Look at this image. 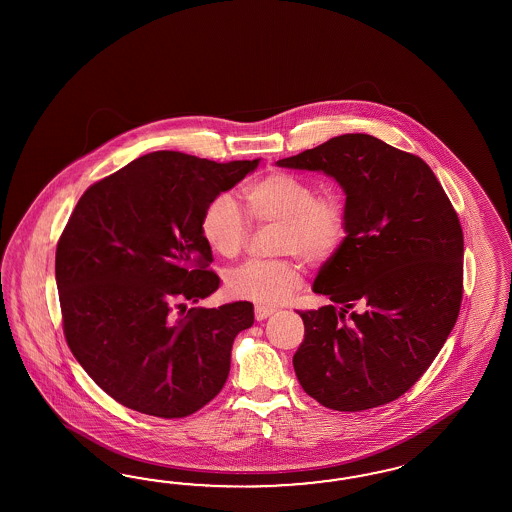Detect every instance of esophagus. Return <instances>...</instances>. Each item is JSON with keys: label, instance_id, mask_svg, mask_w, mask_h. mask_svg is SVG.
Listing matches in <instances>:
<instances>
[{"label": "esophagus", "instance_id": "1", "mask_svg": "<svg viewBox=\"0 0 512 512\" xmlns=\"http://www.w3.org/2000/svg\"><path fill=\"white\" fill-rule=\"evenodd\" d=\"M272 313H276V308H272V306H264V304H257V306H255V319H257V321H264V319L270 317Z\"/></svg>", "mask_w": 512, "mask_h": 512}]
</instances>
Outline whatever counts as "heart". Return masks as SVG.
<instances>
[{
  "instance_id": "heart-1",
  "label": "heart",
  "mask_w": 512,
  "mask_h": 512,
  "mask_svg": "<svg viewBox=\"0 0 512 512\" xmlns=\"http://www.w3.org/2000/svg\"><path fill=\"white\" fill-rule=\"evenodd\" d=\"M249 214L257 223H279L278 253L298 255L310 264L328 261L345 238L347 210L338 193L315 187L289 172H272L244 189ZM202 238L221 257H236L248 246L251 221L231 193H219L201 217ZM229 295L276 306L302 285V270L291 259L248 261L225 276Z\"/></svg>"
}]
</instances>
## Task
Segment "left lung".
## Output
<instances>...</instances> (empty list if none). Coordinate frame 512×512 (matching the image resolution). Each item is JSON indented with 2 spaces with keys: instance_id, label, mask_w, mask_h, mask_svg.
I'll return each instance as SVG.
<instances>
[{
  "instance_id": "obj_1",
  "label": "left lung",
  "mask_w": 512,
  "mask_h": 512,
  "mask_svg": "<svg viewBox=\"0 0 512 512\" xmlns=\"http://www.w3.org/2000/svg\"><path fill=\"white\" fill-rule=\"evenodd\" d=\"M345 191L347 236L313 291L332 304L298 311L296 377L313 400L364 411L400 398L430 368L458 319L464 233L432 169L364 133L279 159Z\"/></svg>"
}]
</instances>
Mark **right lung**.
Listing matches in <instances>:
<instances>
[{
    "label": "right lung",
    "mask_w": 512,
    "mask_h": 512,
    "mask_svg": "<svg viewBox=\"0 0 512 512\" xmlns=\"http://www.w3.org/2000/svg\"><path fill=\"white\" fill-rule=\"evenodd\" d=\"M259 159L152 152L84 191L56 248L63 334L110 398L159 419L214 400L253 304L191 308L219 287L201 233L206 204Z\"/></svg>",
    "instance_id": "1"
}]
</instances>
